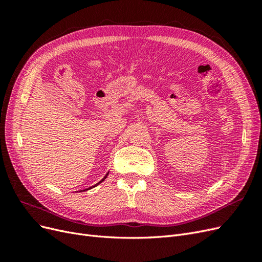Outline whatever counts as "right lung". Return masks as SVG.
<instances>
[{"mask_svg": "<svg viewBox=\"0 0 262 262\" xmlns=\"http://www.w3.org/2000/svg\"><path fill=\"white\" fill-rule=\"evenodd\" d=\"M108 173H109V171H108V172L106 173V176H105L104 178H102V179H101V180H100L99 182H97V184H96V185H95V186H93V187H90V188H87V189H84V190H81V191H86V190H90V189H92V188H94V187H96V186H98V185L100 184V182H102V181H104V180H105V179L107 178V176H108Z\"/></svg>", "mask_w": 262, "mask_h": 262, "instance_id": "right-lung-1", "label": "right lung"}]
</instances>
